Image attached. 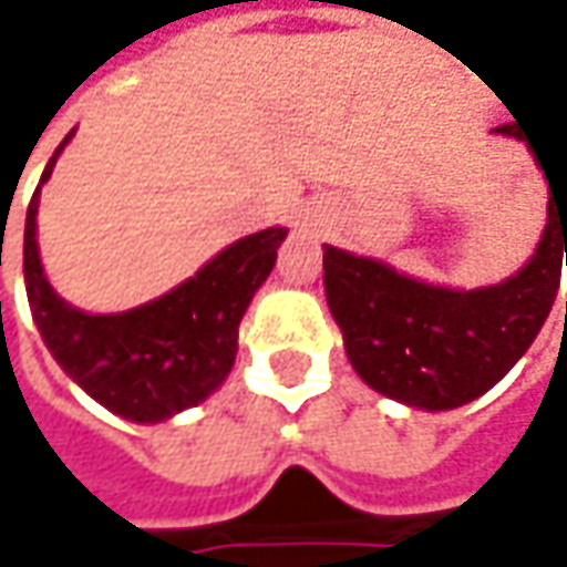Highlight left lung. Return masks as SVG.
I'll return each instance as SVG.
<instances>
[{
	"label": "left lung",
	"instance_id": "left-lung-1",
	"mask_svg": "<svg viewBox=\"0 0 567 567\" xmlns=\"http://www.w3.org/2000/svg\"><path fill=\"white\" fill-rule=\"evenodd\" d=\"M494 131L529 141L516 121ZM561 252L567 262V188H551L536 256L507 282L452 291L323 247V291L362 382L411 408L452 411L482 398L529 350L561 282Z\"/></svg>",
	"mask_w": 567,
	"mask_h": 567
}]
</instances>
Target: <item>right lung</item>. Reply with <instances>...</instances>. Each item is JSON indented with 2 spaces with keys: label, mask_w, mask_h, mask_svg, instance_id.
I'll list each match as a JSON object with an SVG mask.
<instances>
[{
  "label": "right lung",
  "mask_w": 567,
  "mask_h": 567,
  "mask_svg": "<svg viewBox=\"0 0 567 567\" xmlns=\"http://www.w3.org/2000/svg\"><path fill=\"white\" fill-rule=\"evenodd\" d=\"M56 153L41 183H48ZM38 192L24 217V288L41 340L60 369L102 408L134 423H159L202 404L234 369L240 317L272 272L288 230L266 227L230 244L151 305L124 315H85L44 279L34 240Z\"/></svg>",
  "instance_id": "1"
}]
</instances>
